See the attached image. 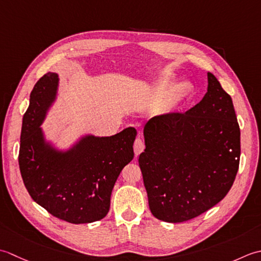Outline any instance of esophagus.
<instances>
[{
	"mask_svg": "<svg viewBox=\"0 0 261 261\" xmlns=\"http://www.w3.org/2000/svg\"><path fill=\"white\" fill-rule=\"evenodd\" d=\"M144 148H145V144H144V142H143L142 138H140V137L136 138L134 142V152L136 155H138V154H141L143 151H144Z\"/></svg>",
	"mask_w": 261,
	"mask_h": 261,
	"instance_id": "obj_1",
	"label": "esophagus"
}]
</instances>
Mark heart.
Instances as JSON below:
<instances>
[{
	"instance_id": "obj_1",
	"label": "heart",
	"mask_w": 261,
	"mask_h": 261,
	"mask_svg": "<svg viewBox=\"0 0 261 261\" xmlns=\"http://www.w3.org/2000/svg\"><path fill=\"white\" fill-rule=\"evenodd\" d=\"M158 90L159 93L163 95V97H168L169 95V99L172 105H179L193 95L194 86L190 82L185 81L174 87L171 80H163V81L159 83Z\"/></svg>"
}]
</instances>
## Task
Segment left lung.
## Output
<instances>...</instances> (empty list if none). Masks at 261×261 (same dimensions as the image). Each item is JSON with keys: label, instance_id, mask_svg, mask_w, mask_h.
<instances>
[{"label": "left lung", "instance_id": "1", "mask_svg": "<svg viewBox=\"0 0 261 261\" xmlns=\"http://www.w3.org/2000/svg\"><path fill=\"white\" fill-rule=\"evenodd\" d=\"M199 103L155 116L138 158L148 206L158 220L194 219L225 197L240 162V127L230 95L212 73Z\"/></svg>", "mask_w": 261, "mask_h": 261}]
</instances>
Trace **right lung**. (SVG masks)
<instances>
[{
  "instance_id": "right-lung-1",
  "label": "right lung",
  "mask_w": 261,
  "mask_h": 261,
  "mask_svg": "<svg viewBox=\"0 0 261 261\" xmlns=\"http://www.w3.org/2000/svg\"><path fill=\"white\" fill-rule=\"evenodd\" d=\"M57 88L58 75L48 72L30 93L20 136L21 177L31 198L53 216L73 224L92 223L108 214L116 180L134 158L137 132L128 127L113 136L87 135L70 150H56L40 125Z\"/></svg>"
}]
</instances>
